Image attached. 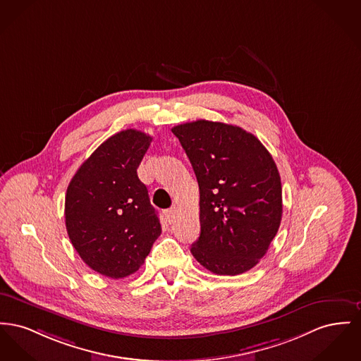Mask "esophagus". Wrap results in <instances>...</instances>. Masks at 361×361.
Wrapping results in <instances>:
<instances>
[{
    "mask_svg": "<svg viewBox=\"0 0 361 361\" xmlns=\"http://www.w3.org/2000/svg\"><path fill=\"white\" fill-rule=\"evenodd\" d=\"M176 214H177V207L174 206V207H171V209L165 212V216H166V219H168L169 222H173L174 218H176Z\"/></svg>",
    "mask_w": 361,
    "mask_h": 361,
    "instance_id": "esophagus-1",
    "label": "esophagus"
}]
</instances>
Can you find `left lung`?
Segmentation results:
<instances>
[{
  "label": "left lung",
  "instance_id": "left-lung-1",
  "mask_svg": "<svg viewBox=\"0 0 361 361\" xmlns=\"http://www.w3.org/2000/svg\"><path fill=\"white\" fill-rule=\"evenodd\" d=\"M190 158L200 193V235L193 257L218 276L251 270L282 218L276 162L243 128L197 120L171 128Z\"/></svg>",
  "mask_w": 361,
  "mask_h": 361
}]
</instances>
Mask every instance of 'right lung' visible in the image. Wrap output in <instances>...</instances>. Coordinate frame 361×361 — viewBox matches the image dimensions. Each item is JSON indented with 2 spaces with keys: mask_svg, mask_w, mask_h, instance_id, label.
<instances>
[{
  "mask_svg": "<svg viewBox=\"0 0 361 361\" xmlns=\"http://www.w3.org/2000/svg\"><path fill=\"white\" fill-rule=\"evenodd\" d=\"M152 137L121 130L95 149L72 177L65 196L69 240L85 264L109 278L139 270L161 234L137 168Z\"/></svg>",
  "mask_w": 361,
  "mask_h": 361,
  "instance_id": "1",
  "label": "right lung"
}]
</instances>
